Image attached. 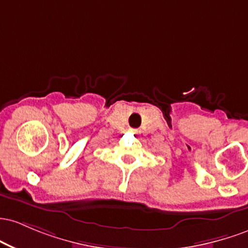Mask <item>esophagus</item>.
I'll use <instances>...</instances> for the list:
<instances>
[{"label":"esophagus","mask_w":248,"mask_h":248,"mask_svg":"<svg viewBox=\"0 0 248 248\" xmlns=\"http://www.w3.org/2000/svg\"><path fill=\"white\" fill-rule=\"evenodd\" d=\"M130 131H131L132 133H135V135H137V133H138V130H136V129H131Z\"/></svg>","instance_id":"1"}]
</instances>
